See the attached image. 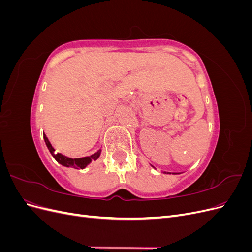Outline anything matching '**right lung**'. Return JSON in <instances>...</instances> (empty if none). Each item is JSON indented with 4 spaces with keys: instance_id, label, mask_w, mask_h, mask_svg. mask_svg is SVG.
Listing matches in <instances>:
<instances>
[{
    "instance_id": "add662e5",
    "label": "right lung",
    "mask_w": 252,
    "mask_h": 252,
    "mask_svg": "<svg viewBox=\"0 0 252 252\" xmlns=\"http://www.w3.org/2000/svg\"><path fill=\"white\" fill-rule=\"evenodd\" d=\"M43 135H44V141H45V143H46L52 157L56 158V161L58 163H60L61 165H63L65 167H72V168H75V169H84L89 163H91V161H95V159L101 155V149L96 151L95 154L91 155L90 157L80 158H68L66 156H63L62 154H59V152H56V154H55L54 152H56V149L51 146V144H50L49 140L47 139V136L45 135V133H43Z\"/></svg>"
}]
</instances>
